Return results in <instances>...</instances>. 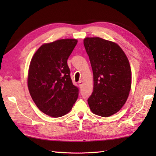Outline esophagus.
Masks as SVG:
<instances>
[{
    "mask_svg": "<svg viewBox=\"0 0 156 156\" xmlns=\"http://www.w3.org/2000/svg\"><path fill=\"white\" fill-rule=\"evenodd\" d=\"M78 84H79V86H80V87H81V86L82 85V84H83V80H80V81L78 82Z\"/></svg>",
    "mask_w": 156,
    "mask_h": 156,
    "instance_id": "esophagus-1",
    "label": "esophagus"
}]
</instances>
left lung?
<instances>
[{"label": "left lung", "instance_id": "8db88e82", "mask_svg": "<svg viewBox=\"0 0 156 156\" xmlns=\"http://www.w3.org/2000/svg\"><path fill=\"white\" fill-rule=\"evenodd\" d=\"M84 45L93 72V92L88 99L92 112L103 117L117 113L127 100L131 70L127 55L116 43L86 37Z\"/></svg>", "mask_w": 156, "mask_h": 156}]
</instances>
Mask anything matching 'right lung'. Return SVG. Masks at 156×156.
Masks as SVG:
<instances>
[{"instance_id":"1","label":"right lung","mask_w":156,"mask_h":156,"mask_svg":"<svg viewBox=\"0 0 156 156\" xmlns=\"http://www.w3.org/2000/svg\"><path fill=\"white\" fill-rule=\"evenodd\" d=\"M78 43L76 39H58L41 45L29 64L27 86L38 108L51 117L71 111L78 96L72 84L67 60Z\"/></svg>"}]
</instances>
